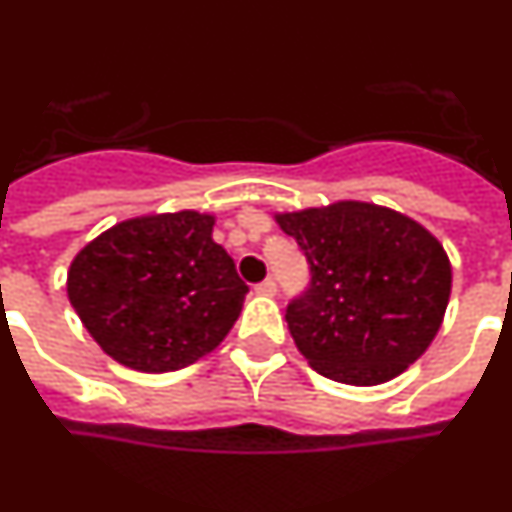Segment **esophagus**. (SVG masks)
I'll return each mask as SVG.
<instances>
[{"instance_id":"obj_1","label":"esophagus","mask_w":512,"mask_h":512,"mask_svg":"<svg viewBox=\"0 0 512 512\" xmlns=\"http://www.w3.org/2000/svg\"><path fill=\"white\" fill-rule=\"evenodd\" d=\"M255 291H257V294H263V296H273V294H276V281H273V278H265L263 283H257Z\"/></svg>"}]
</instances>
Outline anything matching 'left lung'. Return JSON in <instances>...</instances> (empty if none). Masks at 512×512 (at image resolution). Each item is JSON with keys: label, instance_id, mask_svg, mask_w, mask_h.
<instances>
[{"label": "left lung", "instance_id": "8db88e82", "mask_svg": "<svg viewBox=\"0 0 512 512\" xmlns=\"http://www.w3.org/2000/svg\"><path fill=\"white\" fill-rule=\"evenodd\" d=\"M312 268V286L289 304L296 349L328 380L382 385L435 341L453 268L422 223L364 200L276 213Z\"/></svg>", "mask_w": 512, "mask_h": 512}]
</instances>
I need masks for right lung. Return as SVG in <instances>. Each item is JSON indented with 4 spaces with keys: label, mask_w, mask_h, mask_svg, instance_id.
I'll list each match as a JSON object with an SVG mask.
<instances>
[{
    "label": "right lung",
    "mask_w": 512,
    "mask_h": 512,
    "mask_svg": "<svg viewBox=\"0 0 512 512\" xmlns=\"http://www.w3.org/2000/svg\"><path fill=\"white\" fill-rule=\"evenodd\" d=\"M213 213L176 210L114 223L75 255L67 296L93 341L137 372L203 359L234 328L247 283L221 244Z\"/></svg>",
    "instance_id": "obj_1"
}]
</instances>
